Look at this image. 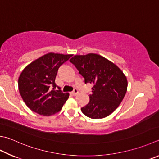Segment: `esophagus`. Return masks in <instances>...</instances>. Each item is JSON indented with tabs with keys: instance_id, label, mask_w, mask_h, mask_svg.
<instances>
[{
	"instance_id": "1",
	"label": "esophagus",
	"mask_w": 159,
	"mask_h": 159,
	"mask_svg": "<svg viewBox=\"0 0 159 159\" xmlns=\"http://www.w3.org/2000/svg\"><path fill=\"white\" fill-rule=\"evenodd\" d=\"M78 93H79V91L77 89H75L73 91L71 92V94L73 95H77Z\"/></svg>"
}]
</instances>
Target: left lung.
Here are the masks:
<instances>
[{"label": "left lung", "mask_w": 159, "mask_h": 159, "mask_svg": "<svg viewBox=\"0 0 159 159\" xmlns=\"http://www.w3.org/2000/svg\"><path fill=\"white\" fill-rule=\"evenodd\" d=\"M70 61L84 77L85 83L93 84L89 102L82 110L93 119L109 116L118 107L127 90V80L118 66L95 53L75 55Z\"/></svg>", "instance_id": "left-lung-1"}]
</instances>
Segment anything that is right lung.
Instances as JSON below:
<instances>
[{"mask_svg": "<svg viewBox=\"0 0 159 159\" xmlns=\"http://www.w3.org/2000/svg\"><path fill=\"white\" fill-rule=\"evenodd\" d=\"M72 55L49 52L29 64L20 73L19 91L24 102L32 111L49 116L60 111L69 97L60 88L55 90L59 66ZM53 89H52V87Z\"/></svg>", "mask_w": 159, "mask_h": 159, "instance_id": "add662e5", "label": "right lung"}]
</instances>
